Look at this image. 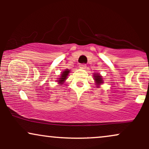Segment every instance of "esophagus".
<instances>
[{
    "label": "esophagus",
    "instance_id": "34e87169",
    "mask_svg": "<svg viewBox=\"0 0 149 149\" xmlns=\"http://www.w3.org/2000/svg\"><path fill=\"white\" fill-rule=\"evenodd\" d=\"M79 67L80 68V69H86L87 66H86V64H79Z\"/></svg>",
    "mask_w": 149,
    "mask_h": 149
}]
</instances>
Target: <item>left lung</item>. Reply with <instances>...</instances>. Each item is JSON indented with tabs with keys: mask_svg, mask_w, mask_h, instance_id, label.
I'll list each match as a JSON object with an SVG mask.
<instances>
[{
	"mask_svg": "<svg viewBox=\"0 0 149 149\" xmlns=\"http://www.w3.org/2000/svg\"><path fill=\"white\" fill-rule=\"evenodd\" d=\"M94 80H95V82L96 83L97 88H99L100 86V85L103 84L104 83L102 76H101L100 73H94Z\"/></svg>",
	"mask_w": 149,
	"mask_h": 149,
	"instance_id": "1",
	"label": "left lung"
}]
</instances>
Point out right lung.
Returning a JSON list of instances; mask_svg holds the SVG:
<instances>
[{
    "label": "right lung",
    "instance_id": "right-lung-1",
    "mask_svg": "<svg viewBox=\"0 0 149 149\" xmlns=\"http://www.w3.org/2000/svg\"><path fill=\"white\" fill-rule=\"evenodd\" d=\"M69 73H70V70L67 69H65L64 71L61 73V74L60 75V78H58V80H57V81H58V83H59V84L62 85L63 83H64L65 80L67 79V76Z\"/></svg>",
    "mask_w": 149,
    "mask_h": 149
}]
</instances>
